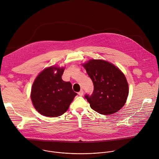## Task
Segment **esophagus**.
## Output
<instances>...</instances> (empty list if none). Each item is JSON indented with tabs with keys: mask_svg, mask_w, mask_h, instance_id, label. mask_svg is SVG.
Masks as SVG:
<instances>
[{
	"mask_svg": "<svg viewBox=\"0 0 159 159\" xmlns=\"http://www.w3.org/2000/svg\"><path fill=\"white\" fill-rule=\"evenodd\" d=\"M83 94H84V92H83L82 90H81L80 92L78 93V94H79V96H83Z\"/></svg>",
	"mask_w": 159,
	"mask_h": 159,
	"instance_id": "obj_1",
	"label": "esophagus"
}]
</instances>
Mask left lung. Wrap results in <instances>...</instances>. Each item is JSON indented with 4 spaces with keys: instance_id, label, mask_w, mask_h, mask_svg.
<instances>
[{
    "instance_id": "obj_1",
    "label": "left lung",
    "mask_w": 159,
    "mask_h": 159,
    "mask_svg": "<svg viewBox=\"0 0 159 159\" xmlns=\"http://www.w3.org/2000/svg\"><path fill=\"white\" fill-rule=\"evenodd\" d=\"M94 84L93 94L85 97L93 110L104 115H112L126 102L129 87L125 74L107 61L91 59L81 64Z\"/></svg>"
}]
</instances>
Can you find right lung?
<instances>
[{"instance_id":"1","label":"right lung","mask_w":159,"mask_h":159,"mask_svg":"<svg viewBox=\"0 0 159 159\" xmlns=\"http://www.w3.org/2000/svg\"><path fill=\"white\" fill-rule=\"evenodd\" d=\"M65 66L45 68L35 78L31 90V99L36 110L43 116L57 117L69 109L77 93L70 82L61 79Z\"/></svg>"}]
</instances>
